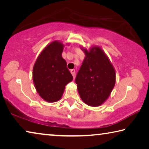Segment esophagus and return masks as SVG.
Here are the masks:
<instances>
[{"mask_svg": "<svg viewBox=\"0 0 149 149\" xmlns=\"http://www.w3.org/2000/svg\"><path fill=\"white\" fill-rule=\"evenodd\" d=\"M70 72H71V74H72V75H73V77H75V70H71V71H70Z\"/></svg>", "mask_w": 149, "mask_h": 149, "instance_id": "1", "label": "esophagus"}]
</instances>
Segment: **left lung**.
I'll return each mask as SVG.
<instances>
[{
  "instance_id": "obj_1",
  "label": "left lung",
  "mask_w": 149,
  "mask_h": 149,
  "mask_svg": "<svg viewBox=\"0 0 149 149\" xmlns=\"http://www.w3.org/2000/svg\"><path fill=\"white\" fill-rule=\"evenodd\" d=\"M81 49L86 57L75 77L77 91L86 104L97 107L111 93L116 81L115 70L100 47L93 46L89 50Z\"/></svg>"
}]
</instances>
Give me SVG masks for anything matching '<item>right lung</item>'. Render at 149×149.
<instances>
[{
	"label": "right lung",
	"mask_w": 149,
	"mask_h": 149,
	"mask_svg": "<svg viewBox=\"0 0 149 149\" xmlns=\"http://www.w3.org/2000/svg\"><path fill=\"white\" fill-rule=\"evenodd\" d=\"M63 45L58 40L45 47L33 68V81L38 93L48 102H56L63 95L65 86L73 76L62 54Z\"/></svg>",
	"instance_id": "right-lung-1"
}]
</instances>
